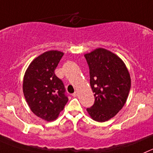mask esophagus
Listing matches in <instances>:
<instances>
[{"mask_svg":"<svg viewBox=\"0 0 153 153\" xmlns=\"http://www.w3.org/2000/svg\"><path fill=\"white\" fill-rule=\"evenodd\" d=\"M72 96H73V97H76V96H77V92H76V91H75L74 93H73Z\"/></svg>","mask_w":153,"mask_h":153,"instance_id":"34e87169","label":"esophagus"}]
</instances>
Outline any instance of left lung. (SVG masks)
<instances>
[{
  "mask_svg": "<svg viewBox=\"0 0 153 153\" xmlns=\"http://www.w3.org/2000/svg\"><path fill=\"white\" fill-rule=\"evenodd\" d=\"M84 56L94 93V104L86 110L95 121H107L126 104L131 88L130 74L123 61L105 49L98 48Z\"/></svg>",
  "mask_w": 153,
  "mask_h": 153,
  "instance_id": "1",
  "label": "left lung"
}]
</instances>
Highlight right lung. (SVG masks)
Masks as SVG:
<instances>
[{
  "mask_svg": "<svg viewBox=\"0 0 153 153\" xmlns=\"http://www.w3.org/2000/svg\"><path fill=\"white\" fill-rule=\"evenodd\" d=\"M64 56L62 52L51 50L32 61L23 79V93L31 111L47 122L59 116L68 97L62 81L55 70Z\"/></svg>",
  "mask_w": 153,
  "mask_h": 153,
  "instance_id": "add662e5",
  "label": "right lung"
}]
</instances>
